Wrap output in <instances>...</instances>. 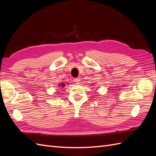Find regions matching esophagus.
<instances>
[{"label":"esophagus","instance_id":"esophagus-1","mask_svg":"<svg viewBox=\"0 0 156 156\" xmlns=\"http://www.w3.org/2000/svg\"><path fill=\"white\" fill-rule=\"evenodd\" d=\"M74 82L76 84H79L80 82H81V79H80L79 78H75L74 79Z\"/></svg>","mask_w":156,"mask_h":156}]
</instances>
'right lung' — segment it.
Returning a JSON list of instances; mask_svg holds the SVG:
<instances>
[{
  "mask_svg": "<svg viewBox=\"0 0 156 156\" xmlns=\"http://www.w3.org/2000/svg\"><path fill=\"white\" fill-rule=\"evenodd\" d=\"M58 87H60L61 88H62L64 87H65V84L64 83H60L58 84Z\"/></svg>",
  "mask_w": 156,
  "mask_h": 156,
  "instance_id": "add662e5",
  "label": "right lung"
}]
</instances>
